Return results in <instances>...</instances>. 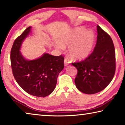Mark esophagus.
I'll list each match as a JSON object with an SVG mask.
<instances>
[{
    "label": "esophagus",
    "mask_w": 125,
    "mask_h": 125,
    "mask_svg": "<svg viewBox=\"0 0 125 125\" xmlns=\"http://www.w3.org/2000/svg\"><path fill=\"white\" fill-rule=\"evenodd\" d=\"M64 66H68V64H70V61L68 58H66H66H65V59H64Z\"/></svg>",
    "instance_id": "1"
}]
</instances>
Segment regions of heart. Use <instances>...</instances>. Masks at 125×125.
<instances>
[{
    "label": "heart",
    "instance_id": "1",
    "mask_svg": "<svg viewBox=\"0 0 125 125\" xmlns=\"http://www.w3.org/2000/svg\"><path fill=\"white\" fill-rule=\"evenodd\" d=\"M86 30L84 27L74 29L61 38L57 47L63 48L65 46H69V53L73 59L86 58L92 52L96 37L92 31Z\"/></svg>",
    "mask_w": 125,
    "mask_h": 125
}]
</instances>
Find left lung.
Wrapping results in <instances>:
<instances>
[{
  "mask_svg": "<svg viewBox=\"0 0 125 125\" xmlns=\"http://www.w3.org/2000/svg\"><path fill=\"white\" fill-rule=\"evenodd\" d=\"M94 50L84 60L72 63L77 69L74 82L86 94L100 92L111 82L115 73L116 55L112 38L99 25Z\"/></svg>",
  "mask_w": 125,
  "mask_h": 125,
  "instance_id": "obj_1",
  "label": "left lung"
}]
</instances>
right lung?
I'll return each mask as SVG.
<instances>
[{
  "label": "right lung",
  "instance_id": "add662e5",
  "mask_svg": "<svg viewBox=\"0 0 125 125\" xmlns=\"http://www.w3.org/2000/svg\"><path fill=\"white\" fill-rule=\"evenodd\" d=\"M29 27L17 37L10 51V62L15 81L28 94L44 97L54 90L57 77L64 68V57L44 53L40 58L28 61L23 58L19 49L31 31Z\"/></svg>",
  "mask_w": 125,
  "mask_h": 125
}]
</instances>
